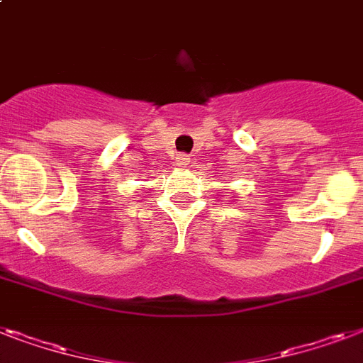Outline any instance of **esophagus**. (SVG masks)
<instances>
[{
  "label": "esophagus",
  "instance_id": "esophagus-1",
  "mask_svg": "<svg viewBox=\"0 0 363 363\" xmlns=\"http://www.w3.org/2000/svg\"><path fill=\"white\" fill-rule=\"evenodd\" d=\"M190 164V156L188 155H177L175 156V166L177 167H188Z\"/></svg>",
  "mask_w": 363,
  "mask_h": 363
}]
</instances>
